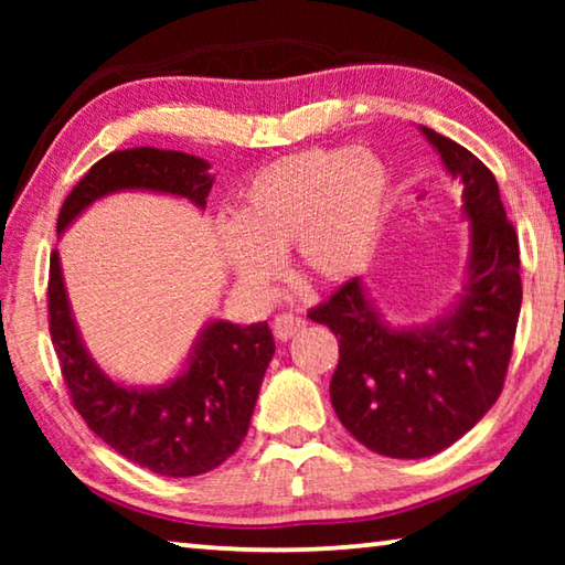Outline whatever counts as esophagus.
Masks as SVG:
<instances>
[{
  "label": "esophagus",
  "instance_id": "34e87169",
  "mask_svg": "<svg viewBox=\"0 0 565 565\" xmlns=\"http://www.w3.org/2000/svg\"><path fill=\"white\" fill-rule=\"evenodd\" d=\"M306 327V321L301 317H296V313H279V317L274 319V337L279 341H289L294 333H299Z\"/></svg>",
  "mask_w": 565,
  "mask_h": 565
}]
</instances>
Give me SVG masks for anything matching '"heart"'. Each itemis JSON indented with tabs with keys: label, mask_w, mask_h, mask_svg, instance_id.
I'll return each mask as SVG.
<instances>
[{
	"label": "heart",
	"mask_w": 565,
	"mask_h": 565,
	"mask_svg": "<svg viewBox=\"0 0 565 565\" xmlns=\"http://www.w3.org/2000/svg\"><path fill=\"white\" fill-rule=\"evenodd\" d=\"M388 199V171L369 151H299L264 167L238 191L234 224L222 226L224 256L256 294L269 291L286 252L306 281H347L374 256Z\"/></svg>",
	"instance_id": "1"
}]
</instances>
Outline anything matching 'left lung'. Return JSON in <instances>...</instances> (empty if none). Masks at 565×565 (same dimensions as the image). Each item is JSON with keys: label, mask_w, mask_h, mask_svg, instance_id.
Here are the masks:
<instances>
[{"label": "left lung", "mask_w": 565, "mask_h": 565, "mask_svg": "<svg viewBox=\"0 0 565 565\" xmlns=\"http://www.w3.org/2000/svg\"><path fill=\"white\" fill-rule=\"evenodd\" d=\"M420 129L463 181V214L471 218L466 294L448 317L416 331L388 329L359 279L309 311L339 339L329 386L339 420L356 441L391 458L444 451L495 404L523 296L519 236L491 169L456 141Z\"/></svg>", "instance_id": "1"}]
</instances>
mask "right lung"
I'll use <instances>...</instances> for the list:
<instances>
[{"mask_svg":"<svg viewBox=\"0 0 565 565\" xmlns=\"http://www.w3.org/2000/svg\"><path fill=\"white\" fill-rule=\"evenodd\" d=\"M204 159L137 147L99 159L64 199L56 232L94 199L119 189H151L204 206L214 179ZM50 333L72 406L104 444L159 476H199L224 463L248 431L264 371L274 356L269 323L214 321L189 369L161 388H124L94 366L64 294L60 254L50 256Z\"/></svg>","mask_w":565,"mask_h":565,"instance_id":"add662e5","label":"right lung"}]
</instances>
